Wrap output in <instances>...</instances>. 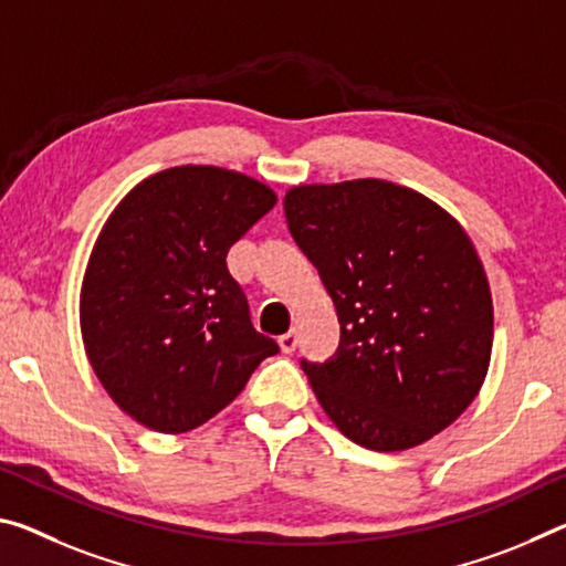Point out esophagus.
I'll list each match as a JSON object with an SVG mask.
<instances>
[{
	"instance_id": "34e87169",
	"label": "esophagus",
	"mask_w": 566,
	"mask_h": 566,
	"mask_svg": "<svg viewBox=\"0 0 566 566\" xmlns=\"http://www.w3.org/2000/svg\"><path fill=\"white\" fill-rule=\"evenodd\" d=\"M280 347H282V353H294V347H297V332L290 329L286 335H282Z\"/></svg>"
}]
</instances>
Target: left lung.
<instances>
[{"mask_svg":"<svg viewBox=\"0 0 566 566\" xmlns=\"http://www.w3.org/2000/svg\"><path fill=\"white\" fill-rule=\"evenodd\" d=\"M284 211L343 329L335 360L302 363L322 410L370 451L430 441L491 363V286L471 237L443 206L380 178L292 186Z\"/></svg>","mask_w":566,"mask_h":566,"instance_id":"1","label":"left lung"}]
</instances>
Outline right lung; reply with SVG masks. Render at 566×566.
<instances>
[{"mask_svg":"<svg viewBox=\"0 0 566 566\" xmlns=\"http://www.w3.org/2000/svg\"><path fill=\"white\" fill-rule=\"evenodd\" d=\"M276 203L266 184L219 166H174L123 196L90 251L80 332L115 406L186 433L234 400L274 339L251 327L227 254Z\"/></svg>","mask_w":566,"mask_h":566,"instance_id":"add662e5","label":"right lung"}]
</instances>
